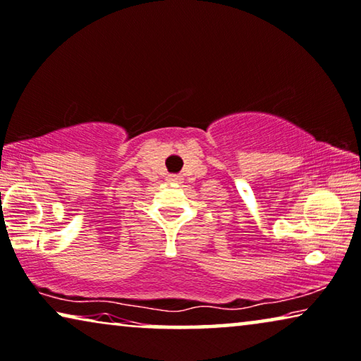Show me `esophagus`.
I'll return each instance as SVG.
<instances>
[{
	"instance_id": "34e87169",
	"label": "esophagus",
	"mask_w": 361,
	"mask_h": 361,
	"mask_svg": "<svg viewBox=\"0 0 361 361\" xmlns=\"http://www.w3.org/2000/svg\"><path fill=\"white\" fill-rule=\"evenodd\" d=\"M168 182H171V184H182L184 182V179H182V176H168Z\"/></svg>"
}]
</instances>
